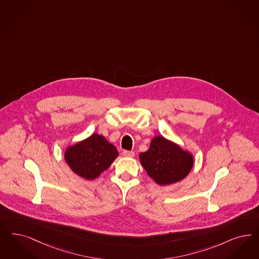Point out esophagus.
I'll list each match as a JSON object with an SVG mask.
<instances>
[{
	"label": "esophagus",
	"instance_id": "34e87169",
	"mask_svg": "<svg viewBox=\"0 0 259 259\" xmlns=\"http://www.w3.org/2000/svg\"><path fill=\"white\" fill-rule=\"evenodd\" d=\"M122 156H123V157H127V158H133L135 156V153L133 151L123 150V151H122Z\"/></svg>",
	"mask_w": 259,
	"mask_h": 259
}]
</instances>
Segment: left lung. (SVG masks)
<instances>
[{"label":"left lung","instance_id":"8db88e82","mask_svg":"<svg viewBox=\"0 0 259 259\" xmlns=\"http://www.w3.org/2000/svg\"><path fill=\"white\" fill-rule=\"evenodd\" d=\"M140 160L147 174L161 186L183 180L193 166L191 154L162 136L152 140L149 149L140 154Z\"/></svg>","mask_w":259,"mask_h":259}]
</instances>
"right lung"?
Instances as JSON below:
<instances>
[{"instance_id":"add662e5","label":"right lung","mask_w":259,"mask_h":259,"mask_svg":"<svg viewBox=\"0 0 259 259\" xmlns=\"http://www.w3.org/2000/svg\"><path fill=\"white\" fill-rule=\"evenodd\" d=\"M118 155L116 147L98 134L70 146L65 152V161L71 170L87 180L97 178L107 169Z\"/></svg>"}]
</instances>
